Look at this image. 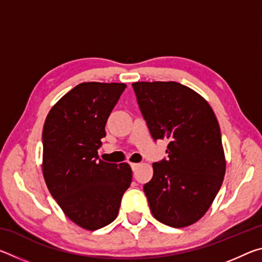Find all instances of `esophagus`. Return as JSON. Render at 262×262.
Here are the masks:
<instances>
[{"mask_svg":"<svg viewBox=\"0 0 262 262\" xmlns=\"http://www.w3.org/2000/svg\"><path fill=\"white\" fill-rule=\"evenodd\" d=\"M140 166V164H136V163H130V167H132V170L133 171H136L137 170V167Z\"/></svg>","mask_w":262,"mask_h":262,"instance_id":"esophagus-1","label":"esophagus"}]
</instances>
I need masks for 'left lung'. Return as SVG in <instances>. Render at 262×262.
Masks as SVG:
<instances>
[{
    "label": "left lung",
    "instance_id": "obj_1",
    "mask_svg": "<svg viewBox=\"0 0 262 262\" xmlns=\"http://www.w3.org/2000/svg\"><path fill=\"white\" fill-rule=\"evenodd\" d=\"M132 86L152 139L168 140L167 159L152 164V179L143 186L150 210L168 227H187L206 214L223 183L219 121L209 104L183 84Z\"/></svg>",
    "mask_w": 262,
    "mask_h": 262
}]
</instances>
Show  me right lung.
Returning <instances> with one entry per match:
<instances>
[{"label": "right lung", "mask_w": 262, "mask_h": 262, "mask_svg": "<svg viewBox=\"0 0 262 262\" xmlns=\"http://www.w3.org/2000/svg\"><path fill=\"white\" fill-rule=\"evenodd\" d=\"M123 83H81L48 113L42 130V173L48 190L74 223L98 230L117 219L132 183L127 163L99 159L105 125Z\"/></svg>", "instance_id": "add662e5"}]
</instances>
